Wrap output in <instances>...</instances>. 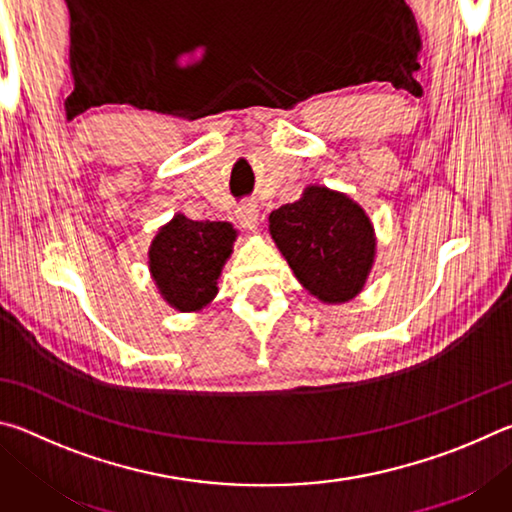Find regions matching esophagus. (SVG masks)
Segmentation results:
<instances>
[{
  "label": "esophagus",
  "instance_id": "obj_1",
  "mask_svg": "<svg viewBox=\"0 0 512 512\" xmlns=\"http://www.w3.org/2000/svg\"><path fill=\"white\" fill-rule=\"evenodd\" d=\"M237 221H239L241 228L257 230V223H259V210H257V205L250 203V201L241 203V205L237 207Z\"/></svg>",
  "mask_w": 512,
  "mask_h": 512
}]
</instances>
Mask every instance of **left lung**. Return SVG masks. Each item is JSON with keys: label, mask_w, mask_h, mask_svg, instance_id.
Segmentation results:
<instances>
[{"label": "left lung", "mask_w": 512, "mask_h": 512, "mask_svg": "<svg viewBox=\"0 0 512 512\" xmlns=\"http://www.w3.org/2000/svg\"><path fill=\"white\" fill-rule=\"evenodd\" d=\"M268 230L302 287L323 302L357 296L375 259L372 223L345 194L311 185L268 216Z\"/></svg>", "instance_id": "left-lung-1"}]
</instances>
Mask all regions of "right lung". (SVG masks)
<instances>
[{
  "instance_id": "1",
  "label": "right lung",
  "mask_w": 512,
  "mask_h": 512,
  "mask_svg": "<svg viewBox=\"0 0 512 512\" xmlns=\"http://www.w3.org/2000/svg\"><path fill=\"white\" fill-rule=\"evenodd\" d=\"M237 232L223 221H192L176 214L153 239L149 266L155 284L171 307L196 311L216 296L225 259Z\"/></svg>"
}]
</instances>
